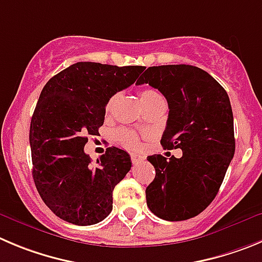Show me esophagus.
Wrapping results in <instances>:
<instances>
[{"label": "esophagus", "instance_id": "1", "mask_svg": "<svg viewBox=\"0 0 262 262\" xmlns=\"http://www.w3.org/2000/svg\"><path fill=\"white\" fill-rule=\"evenodd\" d=\"M130 159H132V163H133V164H138V163H141V161L145 160V158L141 155H138V154H132Z\"/></svg>", "mask_w": 262, "mask_h": 262}]
</instances>
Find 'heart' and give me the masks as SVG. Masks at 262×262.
Listing matches in <instances>:
<instances>
[{
    "mask_svg": "<svg viewBox=\"0 0 262 262\" xmlns=\"http://www.w3.org/2000/svg\"><path fill=\"white\" fill-rule=\"evenodd\" d=\"M159 93L156 90L150 89V88H146V89H142L139 92V101H141V104L147 103L148 101L154 99V98L159 97ZM116 138L120 143L125 147L134 148L139 145L138 137L134 132L129 130V129H120L116 134Z\"/></svg>",
    "mask_w": 262,
    "mask_h": 262,
    "instance_id": "1",
    "label": "heart"
}]
</instances>
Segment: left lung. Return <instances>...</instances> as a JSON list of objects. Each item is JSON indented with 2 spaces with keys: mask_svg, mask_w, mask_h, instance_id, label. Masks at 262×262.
Wrapping results in <instances>:
<instances>
[{
  "mask_svg": "<svg viewBox=\"0 0 262 262\" xmlns=\"http://www.w3.org/2000/svg\"><path fill=\"white\" fill-rule=\"evenodd\" d=\"M142 84L168 102L161 146L182 150L180 159L147 158L156 172L146 189L147 207L167 221L189 220L216 198L235 152L230 99L208 72L189 64L148 67L137 80Z\"/></svg>",
  "mask_w": 262,
  "mask_h": 262,
  "instance_id": "left-lung-1",
  "label": "left lung"
}]
</instances>
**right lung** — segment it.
<instances>
[{"mask_svg": "<svg viewBox=\"0 0 262 262\" xmlns=\"http://www.w3.org/2000/svg\"><path fill=\"white\" fill-rule=\"evenodd\" d=\"M143 66L79 62L53 76L41 92L29 128L33 181L59 219L86 226L112 211V191L130 170L126 151L108 147L92 164L88 134L103 125L110 98L136 82Z\"/></svg>", "mask_w": 262, "mask_h": 262, "instance_id": "1", "label": "right lung"}]
</instances>
